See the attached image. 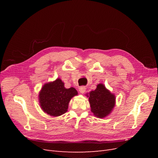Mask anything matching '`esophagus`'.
Returning <instances> with one entry per match:
<instances>
[{
  "instance_id": "1",
  "label": "esophagus",
  "mask_w": 158,
  "mask_h": 158,
  "mask_svg": "<svg viewBox=\"0 0 158 158\" xmlns=\"http://www.w3.org/2000/svg\"><path fill=\"white\" fill-rule=\"evenodd\" d=\"M79 92L81 94H84L85 92V88L84 86H81L79 88Z\"/></svg>"
}]
</instances>
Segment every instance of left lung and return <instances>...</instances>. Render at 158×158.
<instances>
[{"label": "left lung", "instance_id": "8db88e82", "mask_svg": "<svg viewBox=\"0 0 158 158\" xmlns=\"http://www.w3.org/2000/svg\"><path fill=\"white\" fill-rule=\"evenodd\" d=\"M92 111L95 117L104 118L111 113L115 106V95L110 92L103 84L86 94Z\"/></svg>", "mask_w": 158, "mask_h": 158}]
</instances>
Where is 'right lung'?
Returning a JSON list of instances; mask_svg holds the SVG:
<instances>
[{"instance_id": "right-lung-1", "label": "right lung", "mask_w": 158, "mask_h": 158, "mask_svg": "<svg viewBox=\"0 0 158 158\" xmlns=\"http://www.w3.org/2000/svg\"><path fill=\"white\" fill-rule=\"evenodd\" d=\"M78 95L74 88H66L60 78L47 83L39 94V102L43 111L52 117H59L68 110L71 98Z\"/></svg>"}]
</instances>
